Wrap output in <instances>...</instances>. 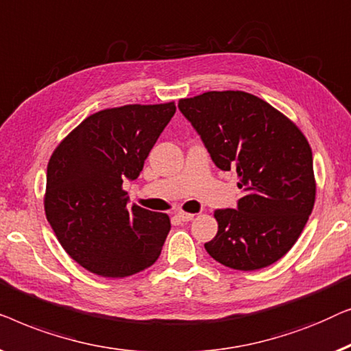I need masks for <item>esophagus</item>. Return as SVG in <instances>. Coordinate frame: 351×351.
<instances>
[{
	"label": "esophagus",
	"mask_w": 351,
	"mask_h": 351,
	"mask_svg": "<svg viewBox=\"0 0 351 351\" xmlns=\"http://www.w3.org/2000/svg\"><path fill=\"white\" fill-rule=\"evenodd\" d=\"M194 216H195V215L184 213V211H180V213H176V218L180 219V221H182V223H189V221L194 219Z\"/></svg>",
	"instance_id": "esophagus-1"
}]
</instances>
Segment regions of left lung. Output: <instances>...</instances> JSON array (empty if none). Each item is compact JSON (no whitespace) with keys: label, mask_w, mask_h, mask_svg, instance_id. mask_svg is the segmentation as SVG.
I'll return each instance as SVG.
<instances>
[{"label":"left lung","mask_w":351,"mask_h":351,"mask_svg":"<svg viewBox=\"0 0 351 351\" xmlns=\"http://www.w3.org/2000/svg\"><path fill=\"white\" fill-rule=\"evenodd\" d=\"M223 171L239 175L237 208L215 211L218 234L205 250L235 270H258L293 248L315 204L313 157L302 132L267 101L240 90L178 103Z\"/></svg>","instance_id":"obj_1"}]
</instances>
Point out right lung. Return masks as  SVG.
I'll use <instances>...</instances> for the list:
<instances>
[{
  "mask_svg": "<svg viewBox=\"0 0 351 351\" xmlns=\"http://www.w3.org/2000/svg\"><path fill=\"white\" fill-rule=\"evenodd\" d=\"M175 111V103L98 111L53 151L46 175V218L63 250L88 272L122 278L159 258L170 232L169 216L128 206L122 182L140 176Z\"/></svg>",
  "mask_w": 351,
  "mask_h": 351,
  "instance_id": "obj_1",
  "label": "right lung"
}]
</instances>
